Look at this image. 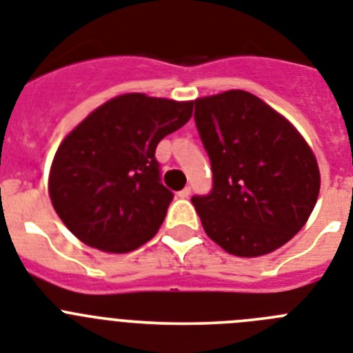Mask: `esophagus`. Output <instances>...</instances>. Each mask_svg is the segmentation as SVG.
I'll use <instances>...</instances> for the list:
<instances>
[{
    "label": "esophagus",
    "mask_w": 353,
    "mask_h": 353,
    "mask_svg": "<svg viewBox=\"0 0 353 353\" xmlns=\"http://www.w3.org/2000/svg\"><path fill=\"white\" fill-rule=\"evenodd\" d=\"M190 194H192L190 186H186V188H183L181 192H177V195H179L181 199H186V197H190Z\"/></svg>",
    "instance_id": "34e87169"
}]
</instances>
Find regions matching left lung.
Listing matches in <instances>:
<instances>
[{
  "instance_id": "obj_1",
  "label": "left lung",
  "mask_w": 353,
  "mask_h": 353,
  "mask_svg": "<svg viewBox=\"0 0 353 353\" xmlns=\"http://www.w3.org/2000/svg\"><path fill=\"white\" fill-rule=\"evenodd\" d=\"M192 103L213 174L210 194L192 197L204 232L236 256L278 250L303 228L318 201L312 150L282 114L248 91Z\"/></svg>"
}]
</instances>
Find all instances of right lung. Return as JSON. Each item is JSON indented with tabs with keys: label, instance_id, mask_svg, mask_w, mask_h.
I'll return each instance as SVG.
<instances>
[{
	"label": "right lung",
	"instance_id": "1",
	"mask_svg": "<svg viewBox=\"0 0 353 353\" xmlns=\"http://www.w3.org/2000/svg\"><path fill=\"white\" fill-rule=\"evenodd\" d=\"M192 102L141 93L109 100L73 129L50 170V199L73 235L109 253L150 241L174 194L161 183L156 147L192 117Z\"/></svg>",
	"mask_w": 353,
	"mask_h": 353
}]
</instances>
